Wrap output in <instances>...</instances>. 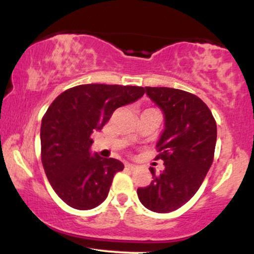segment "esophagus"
<instances>
[{
	"label": "esophagus",
	"mask_w": 254,
	"mask_h": 254,
	"mask_svg": "<svg viewBox=\"0 0 254 254\" xmlns=\"http://www.w3.org/2000/svg\"><path fill=\"white\" fill-rule=\"evenodd\" d=\"M125 168H127V170H135V165L132 164H125Z\"/></svg>",
	"instance_id": "34e87169"
}]
</instances>
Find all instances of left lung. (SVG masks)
Returning <instances> with one entry per match:
<instances>
[{"label": "left lung", "mask_w": 254, "mask_h": 254, "mask_svg": "<svg viewBox=\"0 0 254 254\" xmlns=\"http://www.w3.org/2000/svg\"><path fill=\"white\" fill-rule=\"evenodd\" d=\"M147 95L165 115V130L157 142L165 170L150 167L153 180L137 189L139 200L151 211L166 214L188 203L202 185L212 164L216 122L205 103L192 93L168 87H145Z\"/></svg>", "instance_id": "left-lung-1"}]
</instances>
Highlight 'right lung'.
Wrapping results in <instances>:
<instances>
[{
	"label": "right lung",
	"instance_id": "obj_1",
	"mask_svg": "<svg viewBox=\"0 0 254 254\" xmlns=\"http://www.w3.org/2000/svg\"><path fill=\"white\" fill-rule=\"evenodd\" d=\"M144 94L143 87L80 84L64 90L42 119V162L52 189L64 203L89 210L106 199L119 160L90 155V135L101 130L118 107Z\"/></svg>",
	"mask_w": 254,
	"mask_h": 254
}]
</instances>
